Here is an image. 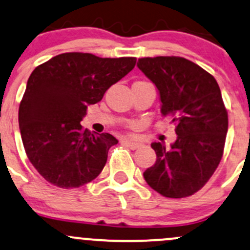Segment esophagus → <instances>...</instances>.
Here are the masks:
<instances>
[{
	"label": "esophagus",
	"instance_id": "1",
	"mask_svg": "<svg viewBox=\"0 0 250 250\" xmlns=\"http://www.w3.org/2000/svg\"><path fill=\"white\" fill-rule=\"evenodd\" d=\"M121 142H122L123 145H125V146L131 148V149H136V148H139L140 146H141V144H140V142L133 141V140H129V139H123Z\"/></svg>",
	"mask_w": 250,
	"mask_h": 250
}]
</instances>
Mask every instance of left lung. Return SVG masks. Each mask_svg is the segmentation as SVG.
Returning <instances> with one entry per match:
<instances>
[{"instance_id": "obj_1", "label": "left lung", "mask_w": 250, "mask_h": 250, "mask_svg": "<svg viewBox=\"0 0 250 250\" xmlns=\"http://www.w3.org/2000/svg\"><path fill=\"white\" fill-rule=\"evenodd\" d=\"M138 67L158 87L161 115L172 117L177 140L150 146L155 164L144 172L148 185L167 198L192 196L208 183L223 156L228 112L216 79L182 57L140 58Z\"/></svg>"}]
</instances>
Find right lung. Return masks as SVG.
Here are the masks:
<instances>
[{
  "label": "right lung",
  "mask_w": 250,
  "mask_h": 250,
  "mask_svg": "<svg viewBox=\"0 0 250 250\" xmlns=\"http://www.w3.org/2000/svg\"><path fill=\"white\" fill-rule=\"evenodd\" d=\"M136 58H100L70 52L34 68L19 106L21 138L41 177L62 188H81L102 172L111 134H92L81 121L87 105L103 98L112 84L130 72Z\"/></svg>",
  "instance_id": "1"
}]
</instances>
